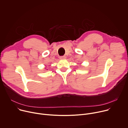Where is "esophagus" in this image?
<instances>
[{"instance_id":"obj_1","label":"esophagus","mask_w":128,"mask_h":128,"mask_svg":"<svg viewBox=\"0 0 128 128\" xmlns=\"http://www.w3.org/2000/svg\"><path fill=\"white\" fill-rule=\"evenodd\" d=\"M60 58L61 59H65L66 58V56H60Z\"/></svg>"}]
</instances>
